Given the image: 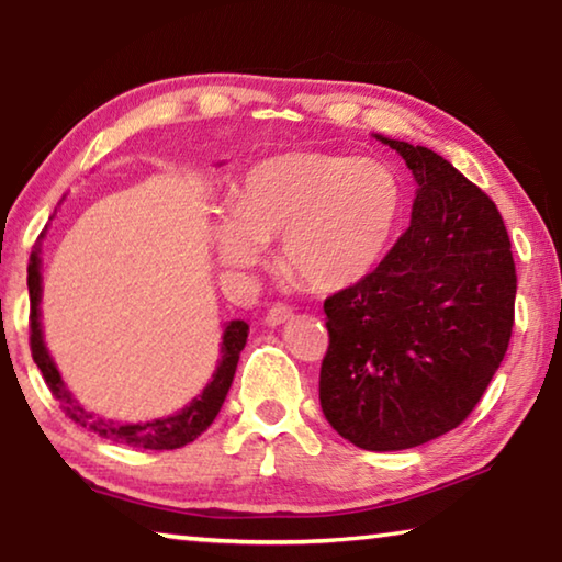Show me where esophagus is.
I'll use <instances>...</instances> for the list:
<instances>
[{
  "instance_id": "esophagus-1",
  "label": "esophagus",
  "mask_w": 562,
  "mask_h": 562,
  "mask_svg": "<svg viewBox=\"0 0 562 562\" xmlns=\"http://www.w3.org/2000/svg\"><path fill=\"white\" fill-rule=\"evenodd\" d=\"M290 317H292L290 304L278 302V304H272V307L268 310V317H265V322H268L270 327H278V325H282V322H288Z\"/></svg>"
}]
</instances>
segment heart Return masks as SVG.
<instances>
[{"label":"heart","mask_w":562,"mask_h":562,"mask_svg":"<svg viewBox=\"0 0 562 562\" xmlns=\"http://www.w3.org/2000/svg\"><path fill=\"white\" fill-rule=\"evenodd\" d=\"M406 190L379 158L300 150L247 168L211 225L217 260L252 270L282 235V265L310 288L335 292L367 280L404 223Z\"/></svg>","instance_id":"obj_1"}]
</instances>
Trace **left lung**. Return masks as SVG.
I'll return each instance as SVG.
<instances>
[{
	"label": "left lung",
	"mask_w": 562,
	"mask_h": 562,
	"mask_svg": "<svg viewBox=\"0 0 562 562\" xmlns=\"http://www.w3.org/2000/svg\"><path fill=\"white\" fill-rule=\"evenodd\" d=\"M416 180L412 225L325 300L319 404L341 439L402 451L465 422L506 357L516 262L496 203L424 146L376 136Z\"/></svg>",
	"instance_id": "1"
}]
</instances>
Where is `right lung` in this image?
Wrapping results in <instances>:
<instances>
[{
    "label": "right lung",
    "instance_id": "1",
    "mask_svg": "<svg viewBox=\"0 0 562 562\" xmlns=\"http://www.w3.org/2000/svg\"><path fill=\"white\" fill-rule=\"evenodd\" d=\"M42 260H40V247L32 252L30 268H26V288H30V345H32V357L36 367L42 369V376L49 392L54 394L56 402L61 404L64 414L76 422L83 429L99 434L101 439H109L113 443L133 446V449H150V451H170L180 449L190 441H195L207 426L213 424V418L221 412V406L227 396V389L233 384L237 359H240V351L247 341V327L243 319L227 322L223 331V345H221V361H217L215 374L211 384L203 389V394H198L193 402L186 408H180L173 416L154 418V422L144 424H116L109 422V418L97 416L83 408L76 402L74 394L66 389L64 379L56 369L49 349L44 345L42 335V322H40V302H42Z\"/></svg>",
    "mask_w": 562,
    "mask_h": 562
}]
</instances>
